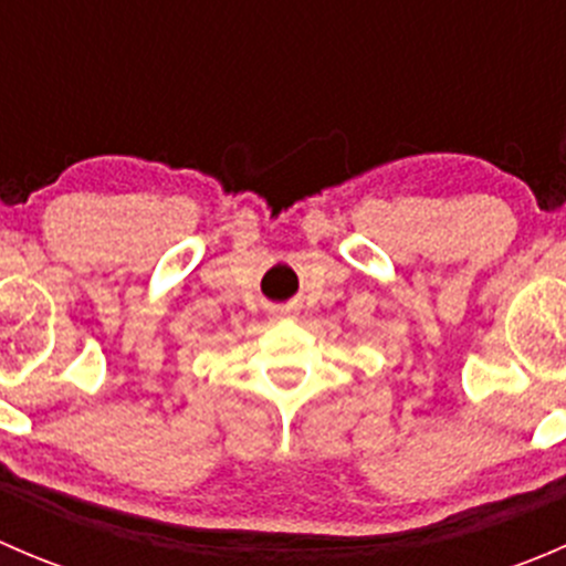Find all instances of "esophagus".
<instances>
[{"label":"esophagus","mask_w":566,"mask_h":566,"mask_svg":"<svg viewBox=\"0 0 566 566\" xmlns=\"http://www.w3.org/2000/svg\"><path fill=\"white\" fill-rule=\"evenodd\" d=\"M287 315H293V306H284V304L271 306V317H287Z\"/></svg>","instance_id":"obj_1"}]
</instances>
